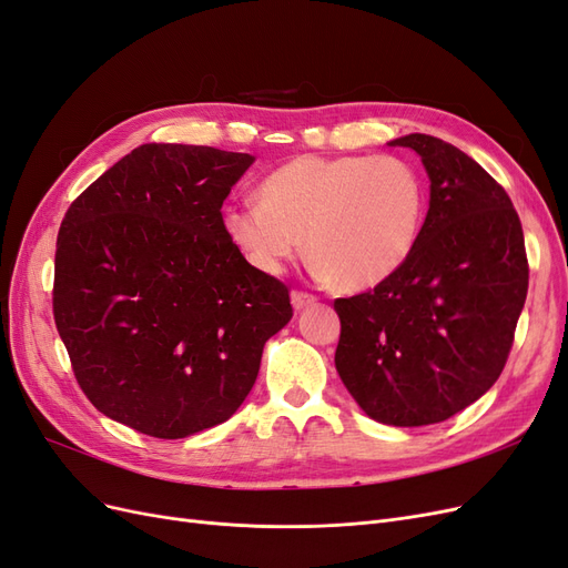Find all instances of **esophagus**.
Masks as SVG:
<instances>
[{"mask_svg":"<svg viewBox=\"0 0 568 568\" xmlns=\"http://www.w3.org/2000/svg\"><path fill=\"white\" fill-rule=\"evenodd\" d=\"M315 296L313 294H307V291H291V305L296 307V311H303V307H311V305H315Z\"/></svg>","mask_w":568,"mask_h":568,"instance_id":"obj_1","label":"esophagus"}]
</instances>
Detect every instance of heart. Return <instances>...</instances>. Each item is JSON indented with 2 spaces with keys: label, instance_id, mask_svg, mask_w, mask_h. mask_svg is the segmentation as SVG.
Masks as SVG:
<instances>
[{
  "label": "heart",
  "instance_id": "b5f03b06",
  "mask_svg": "<svg viewBox=\"0 0 568 568\" xmlns=\"http://www.w3.org/2000/svg\"><path fill=\"white\" fill-rule=\"evenodd\" d=\"M257 201L225 211L234 246L263 272L277 274L301 253L338 291L386 282L415 251L426 186L400 156L305 153L261 182Z\"/></svg>",
  "mask_w": 568,
  "mask_h": 568
}]
</instances>
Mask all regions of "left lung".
Instances as JSON below:
<instances>
[{
	"instance_id": "1",
	"label": "left lung",
	"mask_w": 568,
	"mask_h": 568,
	"mask_svg": "<svg viewBox=\"0 0 568 568\" xmlns=\"http://www.w3.org/2000/svg\"><path fill=\"white\" fill-rule=\"evenodd\" d=\"M390 144L419 153L432 201L407 263L372 291L334 301V363L372 419L426 426L457 415L503 374L528 257L511 199L467 153L432 134Z\"/></svg>"
}]
</instances>
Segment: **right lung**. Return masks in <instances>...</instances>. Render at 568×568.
<instances>
[{
    "mask_svg": "<svg viewBox=\"0 0 568 568\" xmlns=\"http://www.w3.org/2000/svg\"><path fill=\"white\" fill-rule=\"evenodd\" d=\"M253 156L144 144L71 203L54 261V322L90 403L175 440L227 422L265 341L294 315L288 286L253 267L222 201Z\"/></svg>",
    "mask_w": 568,
    "mask_h": 568,
    "instance_id": "add662e5",
    "label": "right lung"
}]
</instances>
